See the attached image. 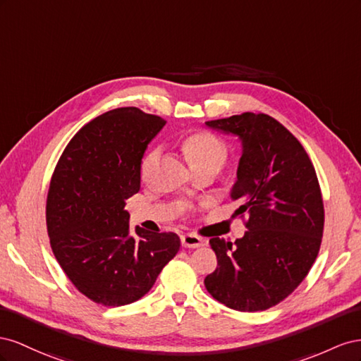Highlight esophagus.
<instances>
[{
  "label": "esophagus",
  "mask_w": 361,
  "mask_h": 361,
  "mask_svg": "<svg viewBox=\"0 0 361 361\" xmlns=\"http://www.w3.org/2000/svg\"><path fill=\"white\" fill-rule=\"evenodd\" d=\"M181 245L184 246V248H200V246L204 245V242L197 234H183Z\"/></svg>",
  "instance_id": "1"
}]
</instances>
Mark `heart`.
<instances>
[{
	"instance_id": "1",
	"label": "heart",
	"mask_w": 361,
	"mask_h": 361,
	"mask_svg": "<svg viewBox=\"0 0 361 361\" xmlns=\"http://www.w3.org/2000/svg\"><path fill=\"white\" fill-rule=\"evenodd\" d=\"M181 148L193 169L213 168L219 171L228 157L226 142L209 130H197L181 139ZM159 157V148L149 149L140 161L142 178H148Z\"/></svg>"
}]
</instances>
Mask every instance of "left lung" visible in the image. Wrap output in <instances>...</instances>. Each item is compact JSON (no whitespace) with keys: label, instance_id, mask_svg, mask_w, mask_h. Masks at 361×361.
<instances>
[{"label":"left lung","instance_id":"1","mask_svg":"<svg viewBox=\"0 0 361 361\" xmlns=\"http://www.w3.org/2000/svg\"><path fill=\"white\" fill-rule=\"evenodd\" d=\"M205 123L242 140L231 200L240 204L234 214H248L242 239H210L218 266L205 289L233 310H267L302 283L321 248L317 175L300 140L269 115L245 111Z\"/></svg>","mask_w":361,"mask_h":361}]
</instances>
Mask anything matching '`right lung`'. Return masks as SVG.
Wrapping results in <instances>:
<instances>
[{"label": "right lung", "mask_w": 361, "mask_h": 361, "mask_svg": "<svg viewBox=\"0 0 361 361\" xmlns=\"http://www.w3.org/2000/svg\"><path fill=\"white\" fill-rule=\"evenodd\" d=\"M166 121L121 107L87 122L56 164L47 198L51 250L71 283L106 307L148 293L180 250L175 233L136 226L126 201L140 189V161Z\"/></svg>", "instance_id": "1"}]
</instances>
